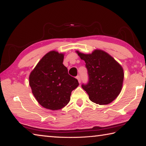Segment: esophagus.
I'll list each match as a JSON object with an SVG mask.
<instances>
[{
  "instance_id": "34e87169",
  "label": "esophagus",
  "mask_w": 146,
  "mask_h": 146,
  "mask_svg": "<svg viewBox=\"0 0 146 146\" xmlns=\"http://www.w3.org/2000/svg\"><path fill=\"white\" fill-rule=\"evenodd\" d=\"M76 78H77V79H78V82H79V83H81V76H78L76 77Z\"/></svg>"
}]
</instances>
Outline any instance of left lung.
<instances>
[{
  "instance_id": "left-lung-1",
  "label": "left lung",
  "mask_w": 146,
  "mask_h": 146,
  "mask_svg": "<svg viewBox=\"0 0 146 146\" xmlns=\"http://www.w3.org/2000/svg\"><path fill=\"white\" fill-rule=\"evenodd\" d=\"M77 53L86 63L88 81L81 86L90 100L99 105L112 102L122 89L124 73L121 66L102 50L97 49L92 54Z\"/></svg>"
}]
</instances>
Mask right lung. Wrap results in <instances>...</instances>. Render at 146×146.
Masks as SVG:
<instances>
[{
	"instance_id": "right-lung-1",
	"label": "right lung",
	"mask_w": 146,
	"mask_h": 146,
	"mask_svg": "<svg viewBox=\"0 0 146 146\" xmlns=\"http://www.w3.org/2000/svg\"><path fill=\"white\" fill-rule=\"evenodd\" d=\"M64 54L51 51L44 56L29 76V84L37 101L46 109L57 111L69 102L78 79L68 74Z\"/></svg>"
}]
</instances>
